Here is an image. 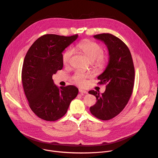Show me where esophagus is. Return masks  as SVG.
Segmentation results:
<instances>
[{
  "mask_svg": "<svg viewBox=\"0 0 158 158\" xmlns=\"http://www.w3.org/2000/svg\"><path fill=\"white\" fill-rule=\"evenodd\" d=\"M79 93H81V94H87L88 93V92L86 91H85V90H82V89H79Z\"/></svg>",
  "mask_w": 158,
  "mask_h": 158,
  "instance_id": "obj_1",
  "label": "esophagus"
}]
</instances>
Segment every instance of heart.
Masks as SVG:
<instances>
[{
  "label": "heart",
  "instance_id": "obj_1",
  "mask_svg": "<svg viewBox=\"0 0 158 158\" xmlns=\"http://www.w3.org/2000/svg\"><path fill=\"white\" fill-rule=\"evenodd\" d=\"M79 50L93 64L99 67H103L106 62V57L103 55L104 50L103 47L96 42L89 40H84L79 42L74 48ZM74 53V50L72 48L66 50L62 55V62L64 64L67 65L70 63L72 56ZM89 76L82 73H76L73 77L74 81L78 85H82L85 83V79Z\"/></svg>",
  "mask_w": 158,
  "mask_h": 158
}]
</instances>
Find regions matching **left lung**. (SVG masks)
I'll use <instances>...</instances> for the list:
<instances>
[{"label":"left lung","instance_id":"obj_1","mask_svg":"<svg viewBox=\"0 0 158 158\" xmlns=\"http://www.w3.org/2000/svg\"><path fill=\"white\" fill-rule=\"evenodd\" d=\"M94 38L105 43L109 52L108 64L98 79L100 84H106V90L100 94L91 90L89 93L96 97V103L90 107L93 115L98 119L108 120L123 110L132 95L135 70L130 50L117 36L102 33Z\"/></svg>","mask_w":158,"mask_h":158}]
</instances>
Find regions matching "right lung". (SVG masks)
<instances>
[{
    "label": "right lung",
    "mask_w": 158,
    "mask_h": 158,
    "mask_svg": "<svg viewBox=\"0 0 158 158\" xmlns=\"http://www.w3.org/2000/svg\"><path fill=\"white\" fill-rule=\"evenodd\" d=\"M78 35H43L28 50L23 62L21 79L31 110L39 118L55 121L67 113L79 90L74 85L58 88L52 76L63 67L62 52Z\"/></svg>",
    "instance_id": "obj_1"
}]
</instances>
